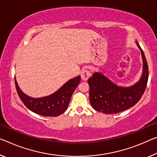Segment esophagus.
<instances>
[{"label": "esophagus", "mask_w": 157, "mask_h": 157, "mask_svg": "<svg viewBox=\"0 0 157 157\" xmlns=\"http://www.w3.org/2000/svg\"><path fill=\"white\" fill-rule=\"evenodd\" d=\"M91 76V73L88 70H84L81 73V78L84 81H86Z\"/></svg>", "instance_id": "obj_1"}]
</instances>
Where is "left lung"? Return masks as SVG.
<instances>
[{"label":"left lung","mask_w":157,"mask_h":157,"mask_svg":"<svg viewBox=\"0 0 157 157\" xmlns=\"http://www.w3.org/2000/svg\"><path fill=\"white\" fill-rule=\"evenodd\" d=\"M141 49L143 73L138 83L131 87H119L101 73H96L88 79L89 100L94 110L105 114H116L138 103L145 91L149 71L145 54Z\"/></svg>","instance_id":"obj_1"}]
</instances>
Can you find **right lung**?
<instances>
[{"mask_svg":"<svg viewBox=\"0 0 157 157\" xmlns=\"http://www.w3.org/2000/svg\"><path fill=\"white\" fill-rule=\"evenodd\" d=\"M80 76L70 79L55 93L39 98L26 96L19 89L16 79H14V82L17 94L26 108L42 116L57 117L67 110L71 96L80 82Z\"/></svg>","mask_w":157,"mask_h":157,"instance_id":"1","label":"right lung"}]
</instances>
